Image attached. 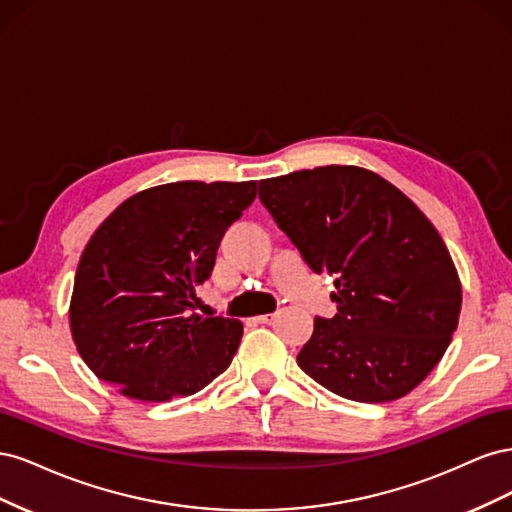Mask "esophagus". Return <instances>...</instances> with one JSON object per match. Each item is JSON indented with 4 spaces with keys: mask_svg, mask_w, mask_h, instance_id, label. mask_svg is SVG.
<instances>
[{
    "mask_svg": "<svg viewBox=\"0 0 512 512\" xmlns=\"http://www.w3.org/2000/svg\"><path fill=\"white\" fill-rule=\"evenodd\" d=\"M273 316H275V314H262V316H256L254 320H256L258 324H269V322L273 320Z\"/></svg>",
    "mask_w": 512,
    "mask_h": 512,
    "instance_id": "esophagus-1",
    "label": "esophagus"
}]
</instances>
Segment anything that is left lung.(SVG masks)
<instances>
[{"label":"left lung","instance_id":"left-lung-1","mask_svg":"<svg viewBox=\"0 0 512 512\" xmlns=\"http://www.w3.org/2000/svg\"><path fill=\"white\" fill-rule=\"evenodd\" d=\"M314 273L335 277L333 318H316L297 363L363 404L408 395L457 329L461 282L442 237L393 183L359 166H318L258 183Z\"/></svg>","mask_w":512,"mask_h":512}]
</instances>
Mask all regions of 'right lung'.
<instances>
[{"label":"right lung","mask_w":512,"mask_h":512,"mask_svg":"<svg viewBox=\"0 0 512 512\" xmlns=\"http://www.w3.org/2000/svg\"><path fill=\"white\" fill-rule=\"evenodd\" d=\"M254 198L256 181H177L130 196L98 226L76 267L70 329L100 380L168 401L226 371L243 324L198 316L192 299Z\"/></svg>","instance_id":"1"}]
</instances>
